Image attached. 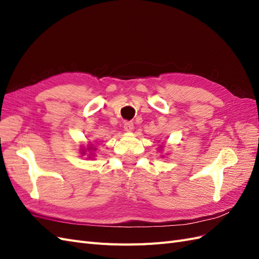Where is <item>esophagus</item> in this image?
Here are the masks:
<instances>
[{"label": "esophagus", "instance_id": "1", "mask_svg": "<svg viewBox=\"0 0 259 259\" xmlns=\"http://www.w3.org/2000/svg\"><path fill=\"white\" fill-rule=\"evenodd\" d=\"M134 130V124L131 121H125L124 122V131L125 132H131Z\"/></svg>", "mask_w": 259, "mask_h": 259}]
</instances>
